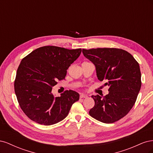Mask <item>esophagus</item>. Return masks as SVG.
Returning <instances> with one entry per match:
<instances>
[{
	"mask_svg": "<svg viewBox=\"0 0 153 153\" xmlns=\"http://www.w3.org/2000/svg\"><path fill=\"white\" fill-rule=\"evenodd\" d=\"M87 98V96L84 94H80V98Z\"/></svg>",
	"mask_w": 153,
	"mask_h": 153,
	"instance_id": "obj_1",
	"label": "esophagus"
}]
</instances>
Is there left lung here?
Returning <instances> with one entry per match:
<instances>
[{"mask_svg":"<svg viewBox=\"0 0 153 153\" xmlns=\"http://www.w3.org/2000/svg\"><path fill=\"white\" fill-rule=\"evenodd\" d=\"M84 56L94 64L100 81L106 80L108 94L92 96L95 105L89 111L91 117L104 123H113L132 108L141 87L139 64L126 51L119 48L82 50Z\"/></svg>","mask_w":153,"mask_h":153,"instance_id":"obj_1","label":"left lung"}]
</instances>
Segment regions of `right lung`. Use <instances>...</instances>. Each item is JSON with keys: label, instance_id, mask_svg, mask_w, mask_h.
Returning a JSON list of instances; mask_svg holds the SVG:
<instances>
[{"label": "right lung", "instance_id": "add662e5", "mask_svg": "<svg viewBox=\"0 0 153 153\" xmlns=\"http://www.w3.org/2000/svg\"><path fill=\"white\" fill-rule=\"evenodd\" d=\"M81 52V48L45 46L22 60L14 84L15 92L23 112L32 121L48 126L67 117L72 105L79 100V94L69 90L55 97L52 90L58 80L64 79L67 69Z\"/></svg>", "mask_w": 153, "mask_h": 153}]
</instances>
